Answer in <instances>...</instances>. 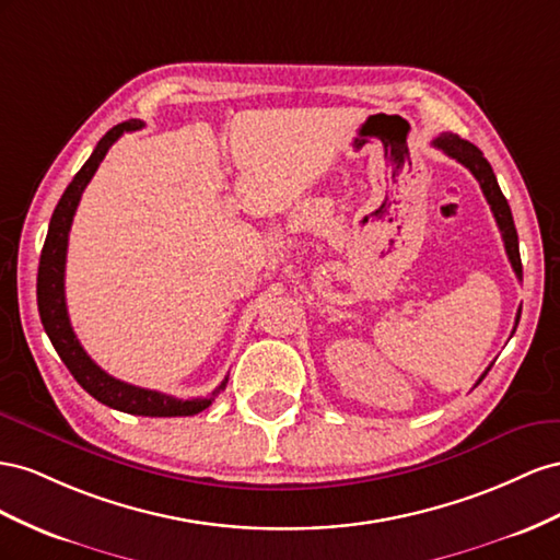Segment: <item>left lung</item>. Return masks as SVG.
I'll use <instances>...</instances> for the list:
<instances>
[{
  "instance_id": "8db88e82",
  "label": "left lung",
  "mask_w": 560,
  "mask_h": 560,
  "mask_svg": "<svg viewBox=\"0 0 560 560\" xmlns=\"http://www.w3.org/2000/svg\"><path fill=\"white\" fill-rule=\"evenodd\" d=\"M431 145L441 150L443 154H448L451 159H455V162H459L462 166H467L474 178L478 180V185H481L483 197L488 199L490 211H492L494 220H498V228L502 232V242H504V248H506V255H509V262H511V267H514L516 277L523 279V265H521L518 234H516V228H514V218H511V209L506 203V197L502 195L498 178H494L492 166L488 164V159L483 156V152L478 150L476 145H471L469 140H462L455 133H441L439 138H434ZM518 318H521V310L516 314V326H518ZM488 371L481 375V380L488 375ZM481 380H478V382H481ZM478 382H476V385H478Z\"/></svg>"
}]
</instances>
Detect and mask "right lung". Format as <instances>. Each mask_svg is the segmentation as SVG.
<instances>
[{
	"label": "right lung",
	"mask_w": 560,
	"mask_h": 560,
	"mask_svg": "<svg viewBox=\"0 0 560 560\" xmlns=\"http://www.w3.org/2000/svg\"><path fill=\"white\" fill-rule=\"evenodd\" d=\"M142 121L129 119L124 124H117L115 129H109L95 145L93 154L86 159V164L79 168V173L62 191V197L56 206V211L49 222V234L42 248L39 258V271H37V307L42 316V326L49 335L51 345L56 347L58 357L68 365L72 377L82 385L95 401H101L109 408L131 412V415H145V418H185V415H197L213 404V398L225 389L228 377L220 382L209 398H175L162 392L142 389L129 382H121L117 377L107 375L98 363H93L91 357L79 345L77 335L70 326L68 305H66V258H68V236L72 228V218L82 199V191L93 178V173L98 171L101 162L105 159L107 150L129 131L142 129Z\"/></svg>",
	"instance_id": "add662e5"
}]
</instances>
